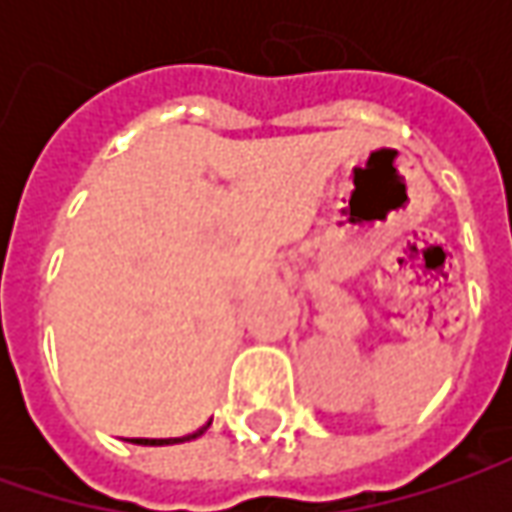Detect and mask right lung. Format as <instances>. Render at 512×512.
<instances>
[{"label": "right lung", "mask_w": 512, "mask_h": 512, "mask_svg": "<svg viewBox=\"0 0 512 512\" xmlns=\"http://www.w3.org/2000/svg\"><path fill=\"white\" fill-rule=\"evenodd\" d=\"M207 424H210V422H207ZM207 424H205V427H202V430H196L193 436H185V439H133V442H136V444H176V442H190V439H196V436H202V433H205Z\"/></svg>", "instance_id": "obj_1"}]
</instances>
